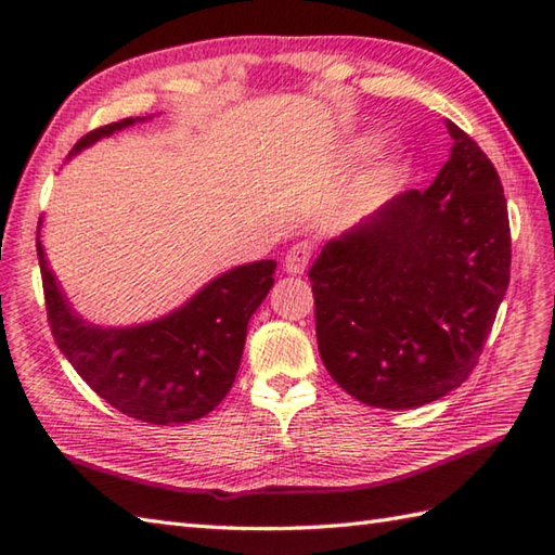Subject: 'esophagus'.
<instances>
[{
  "instance_id": "esophagus-1",
  "label": "esophagus",
  "mask_w": 555,
  "mask_h": 555,
  "mask_svg": "<svg viewBox=\"0 0 555 555\" xmlns=\"http://www.w3.org/2000/svg\"><path fill=\"white\" fill-rule=\"evenodd\" d=\"M310 254H313V247H310V242H296V245L289 247L287 256H285V268L287 273L292 275H301L308 261H310Z\"/></svg>"
}]
</instances>
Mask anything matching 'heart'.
I'll use <instances>...</instances> for the list:
<instances>
[{
	"label": "heart",
	"instance_id": "b5f03b06",
	"mask_svg": "<svg viewBox=\"0 0 555 555\" xmlns=\"http://www.w3.org/2000/svg\"><path fill=\"white\" fill-rule=\"evenodd\" d=\"M372 145H374V141H372V139H362V141H358L356 151H358V153H370V151H372Z\"/></svg>",
	"mask_w": 555,
	"mask_h": 555
}]
</instances>
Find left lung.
Returning a JSON list of instances; mask_svg holds the SVG:
<instances>
[{
	"instance_id": "1",
	"label": "left lung",
	"mask_w": 555,
	"mask_h": 555,
	"mask_svg": "<svg viewBox=\"0 0 555 555\" xmlns=\"http://www.w3.org/2000/svg\"><path fill=\"white\" fill-rule=\"evenodd\" d=\"M426 191L330 240L308 270L324 367L356 400L422 408L478 364L511 278L502 181L466 131Z\"/></svg>"
}]
</instances>
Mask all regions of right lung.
I'll list each match as a JSON object with an SVG mask.
<instances>
[{"label":"right lung","instance_id":"right-lung-1","mask_svg":"<svg viewBox=\"0 0 555 555\" xmlns=\"http://www.w3.org/2000/svg\"><path fill=\"white\" fill-rule=\"evenodd\" d=\"M127 117L89 131L70 155L137 125ZM47 318L77 374L115 410L147 424H188L209 414L231 390L249 318L273 287L275 261L237 266L214 278L173 313L137 327H99L67 304L39 242Z\"/></svg>","mask_w":555,"mask_h":555}]
</instances>
